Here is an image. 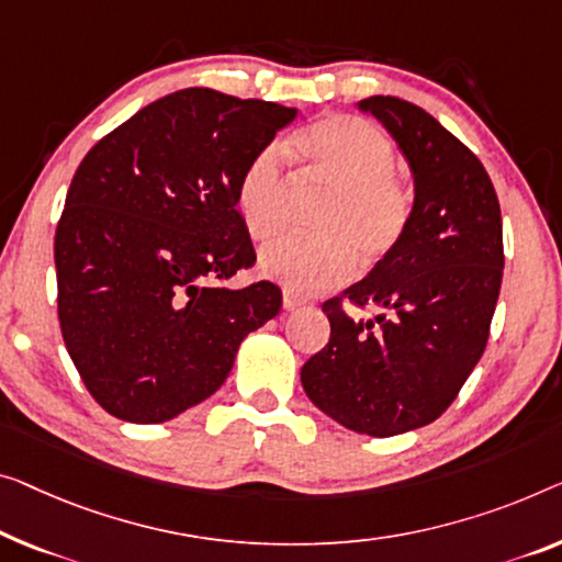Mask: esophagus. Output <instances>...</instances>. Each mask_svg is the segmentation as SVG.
<instances>
[{
  "label": "esophagus",
  "instance_id": "esophagus-1",
  "mask_svg": "<svg viewBox=\"0 0 562 562\" xmlns=\"http://www.w3.org/2000/svg\"><path fill=\"white\" fill-rule=\"evenodd\" d=\"M303 303H305V300L300 297V295H295V292L282 290V307H284V310H297Z\"/></svg>",
  "mask_w": 562,
  "mask_h": 562
}]
</instances>
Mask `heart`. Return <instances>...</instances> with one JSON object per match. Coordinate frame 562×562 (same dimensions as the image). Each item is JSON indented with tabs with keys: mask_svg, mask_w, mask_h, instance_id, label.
Listing matches in <instances>:
<instances>
[{
	"mask_svg": "<svg viewBox=\"0 0 562 562\" xmlns=\"http://www.w3.org/2000/svg\"><path fill=\"white\" fill-rule=\"evenodd\" d=\"M292 148L313 181L335 189L315 232L323 237H284L259 252V267L288 290L313 292L353 278L386 259L412 220V194L396 179L398 154L373 123L356 115H330L300 133ZM288 179L282 158L265 148L245 166L234 187L241 227L257 241L282 227Z\"/></svg>",
	"mask_w": 562,
	"mask_h": 562,
	"instance_id": "obj_1",
	"label": "heart"
}]
</instances>
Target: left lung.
<instances>
[{"mask_svg": "<svg viewBox=\"0 0 562 562\" xmlns=\"http://www.w3.org/2000/svg\"><path fill=\"white\" fill-rule=\"evenodd\" d=\"M408 164L412 220L393 252L323 305L330 340L300 371L307 398L368 437H396L447 412L484 353L499 297L502 214L487 171L462 140L401 98L358 103ZM379 306L353 322L341 303Z\"/></svg>", "mask_w": 562, "mask_h": 562, "instance_id": "obj_1", "label": "left lung"}]
</instances>
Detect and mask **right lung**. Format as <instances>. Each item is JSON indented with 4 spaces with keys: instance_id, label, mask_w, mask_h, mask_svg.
<instances>
[{
    "instance_id": "add662e5",
    "label": "right lung",
    "mask_w": 562,
    "mask_h": 562,
    "mask_svg": "<svg viewBox=\"0 0 562 562\" xmlns=\"http://www.w3.org/2000/svg\"><path fill=\"white\" fill-rule=\"evenodd\" d=\"M297 108L187 88L108 133L55 232L67 353L108 414L161 424L227 381L239 342L282 307L272 282L222 288L255 247L234 206L252 158Z\"/></svg>"
}]
</instances>
